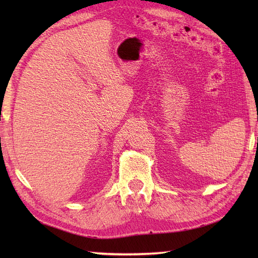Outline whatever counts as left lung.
I'll return each instance as SVG.
<instances>
[{
  "label": "left lung",
  "mask_w": 258,
  "mask_h": 258,
  "mask_svg": "<svg viewBox=\"0 0 258 258\" xmlns=\"http://www.w3.org/2000/svg\"><path fill=\"white\" fill-rule=\"evenodd\" d=\"M257 142H258V141H257Z\"/></svg>",
  "instance_id": "obj_1"
}]
</instances>
